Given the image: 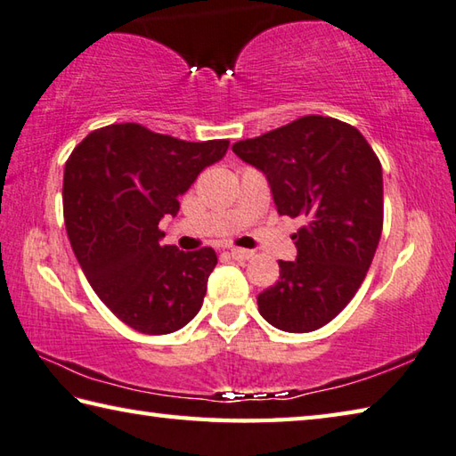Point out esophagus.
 Returning <instances> with one entry per match:
<instances>
[{
  "instance_id": "esophagus-1",
  "label": "esophagus",
  "mask_w": 456,
  "mask_h": 456,
  "mask_svg": "<svg viewBox=\"0 0 456 456\" xmlns=\"http://www.w3.org/2000/svg\"><path fill=\"white\" fill-rule=\"evenodd\" d=\"M230 256L234 257V260L244 262V260H252V257H254V252H250V250H244V248H232V250H230Z\"/></svg>"
}]
</instances>
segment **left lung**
<instances>
[{
	"mask_svg": "<svg viewBox=\"0 0 456 456\" xmlns=\"http://www.w3.org/2000/svg\"><path fill=\"white\" fill-rule=\"evenodd\" d=\"M268 178L281 216L302 218L297 257L280 260V280L257 296L273 328H323L362 286L383 230L381 162L355 126L307 115L232 144Z\"/></svg>",
	"mask_w": 456,
	"mask_h": 456,
	"instance_id": "1",
	"label": "left lung"
}]
</instances>
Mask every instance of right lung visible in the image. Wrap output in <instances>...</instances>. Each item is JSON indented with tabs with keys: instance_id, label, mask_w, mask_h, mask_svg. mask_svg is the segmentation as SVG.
Returning <instances> with one entry per match:
<instances>
[{
	"instance_id": "obj_1",
	"label": "right lung",
	"mask_w": 456,
	"mask_h": 456,
	"mask_svg": "<svg viewBox=\"0 0 456 456\" xmlns=\"http://www.w3.org/2000/svg\"><path fill=\"white\" fill-rule=\"evenodd\" d=\"M228 141L188 142L136 123L89 133L69 157L63 216L69 242L94 294L147 335L173 333L200 312L218 257L212 248L162 246L159 222Z\"/></svg>"
}]
</instances>
